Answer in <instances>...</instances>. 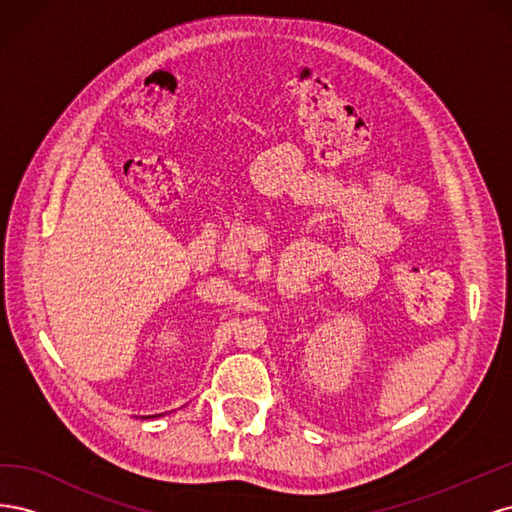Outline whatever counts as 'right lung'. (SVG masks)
Here are the masks:
<instances>
[{
	"label": "right lung",
	"instance_id": "right-lung-1",
	"mask_svg": "<svg viewBox=\"0 0 512 512\" xmlns=\"http://www.w3.org/2000/svg\"><path fill=\"white\" fill-rule=\"evenodd\" d=\"M158 416H162V414H153V416H143V418H158Z\"/></svg>",
	"mask_w": 512,
	"mask_h": 512
}]
</instances>
